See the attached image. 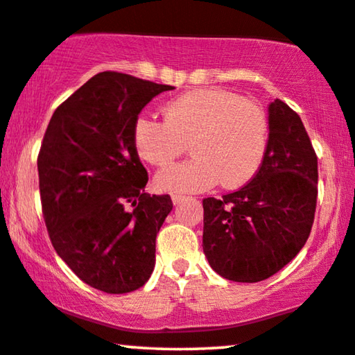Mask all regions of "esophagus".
Wrapping results in <instances>:
<instances>
[{
	"label": "esophagus",
	"mask_w": 355,
	"mask_h": 355,
	"mask_svg": "<svg viewBox=\"0 0 355 355\" xmlns=\"http://www.w3.org/2000/svg\"><path fill=\"white\" fill-rule=\"evenodd\" d=\"M184 199H187V196H183V194H172V202L175 204H180V202H183Z\"/></svg>",
	"instance_id": "obj_1"
}]
</instances>
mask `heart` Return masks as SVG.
I'll use <instances>...</instances> for the list:
<instances>
[{"label":"heart","instance_id":"b5f03b06","mask_svg":"<svg viewBox=\"0 0 355 355\" xmlns=\"http://www.w3.org/2000/svg\"><path fill=\"white\" fill-rule=\"evenodd\" d=\"M164 119H135L132 138L138 156L167 166L184 149L194 157L157 172L159 191L194 193L218 182L238 188L257 175L268 148V119L254 103L227 89H194L172 99Z\"/></svg>","mask_w":355,"mask_h":355}]
</instances>
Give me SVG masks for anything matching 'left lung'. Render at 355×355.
I'll return each mask as SVG.
<instances>
[{"mask_svg": "<svg viewBox=\"0 0 355 355\" xmlns=\"http://www.w3.org/2000/svg\"><path fill=\"white\" fill-rule=\"evenodd\" d=\"M261 171L220 199H202V249L218 275L256 283L291 262L311 234L317 206V154L301 117L275 99Z\"/></svg>", "mask_w": 355, "mask_h": 355, "instance_id": "8db88e82", "label": "left lung"}]
</instances>
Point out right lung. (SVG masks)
Segmentation results:
<instances>
[{"mask_svg":"<svg viewBox=\"0 0 355 355\" xmlns=\"http://www.w3.org/2000/svg\"><path fill=\"white\" fill-rule=\"evenodd\" d=\"M171 85L101 72L56 111L38 153L42 211L58 256L109 294L141 288L156 263V236L173 204L148 194L132 130Z\"/></svg>","mask_w":355,"mask_h":355,"instance_id":"obj_1","label":"right lung"}]
</instances>
